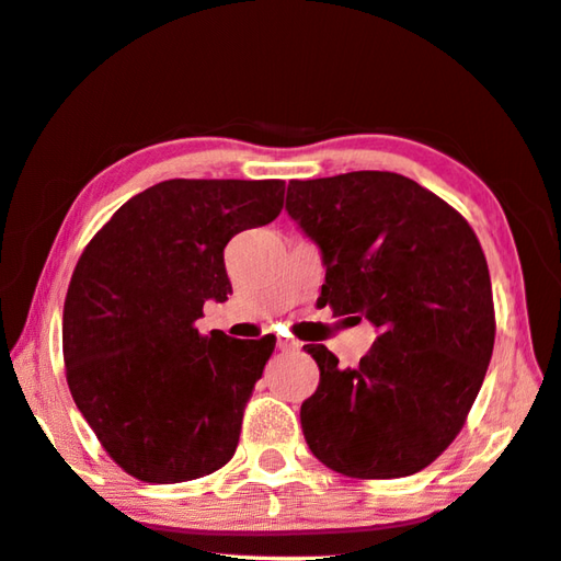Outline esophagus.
<instances>
[{"label":"esophagus","mask_w":561,"mask_h":561,"mask_svg":"<svg viewBox=\"0 0 561 561\" xmlns=\"http://www.w3.org/2000/svg\"><path fill=\"white\" fill-rule=\"evenodd\" d=\"M277 344H279V350H282V352H295V350H299V342H295V340H287V336H279Z\"/></svg>","instance_id":"1"}]
</instances>
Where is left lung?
I'll return each mask as SVG.
<instances>
[{
	"mask_svg": "<svg viewBox=\"0 0 561 561\" xmlns=\"http://www.w3.org/2000/svg\"><path fill=\"white\" fill-rule=\"evenodd\" d=\"M289 217L322 249L317 305L379 329L359 367L324 344L317 392L301 404L312 455L352 479L422 472L455 442L494 350L482 244L455 207L394 172L291 180Z\"/></svg>",
	"mask_w": 561,
	"mask_h": 561,
	"instance_id": "left-lung-1",
	"label": "left lung"
}]
</instances>
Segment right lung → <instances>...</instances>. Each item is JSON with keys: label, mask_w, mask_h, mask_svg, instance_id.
I'll list each match as a JSON object with an SVG mask.
<instances>
[{"label": "right lung", "mask_w": 561, "mask_h": 561, "mask_svg": "<svg viewBox=\"0 0 561 561\" xmlns=\"http://www.w3.org/2000/svg\"><path fill=\"white\" fill-rule=\"evenodd\" d=\"M284 207L282 180H167L124 202L75 266L61 352L75 404L124 472L176 484L234 457L277 336L194 327L225 301V247Z\"/></svg>", "instance_id": "add662e5"}]
</instances>
